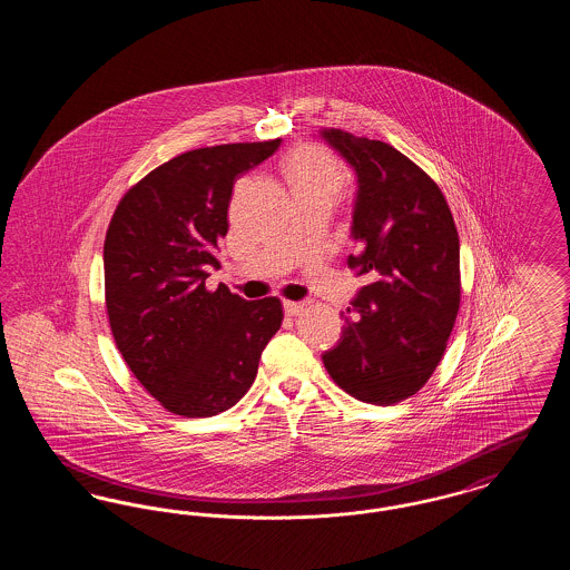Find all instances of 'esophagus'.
Here are the masks:
<instances>
[{
    "label": "esophagus",
    "instance_id": "1",
    "mask_svg": "<svg viewBox=\"0 0 570 570\" xmlns=\"http://www.w3.org/2000/svg\"><path fill=\"white\" fill-rule=\"evenodd\" d=\"M284 312H286V316H298V314L303 312V303H297V301H284Z\"/></svg>",
    "mask_w": 570,
    "mask_h": 570
}]
</instances>
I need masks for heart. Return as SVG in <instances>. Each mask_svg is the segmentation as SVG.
I'll use <instances>...</instances> for the list:
<instances>
[{"mask_svg": "<svg viewBox=\"0 0 570 570\" xmlns=\"http://www.w3.org/2000/svg\"><path fill=\"white\" fill-rule=\"evenodd\" d=\"M286 177L295 196H323L335 200L344 190V173L337 160L318 147L297 149L286 160Z\"/></svg>", "mask_w": 570, "mask_h": 570, "instance_id": "heart-1", "label": "heart"}]
</instances>
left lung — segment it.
Here are the masks:
<instances>
[{
	"label": "left lung",
	"instance_id": "obj_1",
	"mask_svg": "<svg viewBox=\"0 0 570 570\" xmlns=\"http://www.w3.org/2000/svg\"><path fill=\"white\" fill-rule=\"evenodd\" d=\"M356 175L348 267L367 275L348 307L328 376L365 404L391 406L434 374L460 309V237L434 181L395 147L321 130Z\"/></svg>",
	"mask_w": 570,
	"mask_h": 570
}]
</instances>
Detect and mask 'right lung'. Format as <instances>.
<instances>
[{"mask_svg": "<svg viewBox=\"0 0 570 570\" xmlns=\"http://www.w3.org/2000/svg\"><path fill=\"white\" fill-rule=\"evenodd\" d=\"M235 142L181 154L117 205L105 242L110 331L138 382L168 412L203 419L235 406L282 325L279 298L209 293L235 181L279 147Z\"/></svg>", "mask_w": 570, "mask_h": 570, "instance_id": "1", "label": "right lung"}]
</instances>
